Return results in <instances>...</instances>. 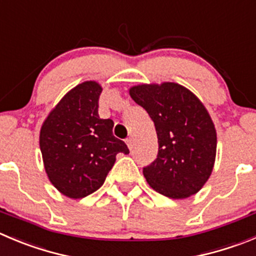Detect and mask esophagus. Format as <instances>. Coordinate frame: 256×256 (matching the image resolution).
<instances>
[{
	"label": "esophagus",
	"instance_id": "34e87169",
	"mask_svg": "<svg viewBox=\"0 0 256 256\" xmlns=\"http://www.w3.org/2000/svg\"><path fill=\"white\" fill-rule=\"evenodd\" d=\"M126 146H128V148H130V150H132L133 148V140L132 138H126Z\"/></svg>",
	"mask_w": 256,
	"mask_h": 256
}]
</instances>
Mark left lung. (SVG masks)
I'll return each instance as SVG.
<instances>
[{
  "label": "left lung",
  "instance_id": "obj_1",
  "mask_svg": "<svg viewBox=\"0 0 256 256\" xmlns=\"http://www.w3.org/2000/svg\"><path fill=\"white\" fill-rule=\"evenodd\" d=\"M130 94L147 110L157 132V158L143 168L150 186L170 198L197 194L212 172L218 144L204 104L176 82L136 85Z\"/></svg>",
  "mask_w": 256,
  "mask_h": 256
}]
</instances>
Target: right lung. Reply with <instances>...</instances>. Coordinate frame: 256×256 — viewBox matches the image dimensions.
I'll list each match as a JSON object with an SVG mask.
<instances>
[{"label":"right lung","mask_w":256,"mask_h":256,"mask_svg":"<svg viewBox=\"0 0 256 256\" xmlns=\"http://www.w3.org/2000/svg\"><path fill=\"white\" fill-rule=\"evenodd\" d=\"M102 86L84 82L72 88L44 122L40 150L51 184L70 198H82L106 181L123 140L113 136V120L98 114Z\"/></svg>","instance_id":"right-lung-1"}]
</instances>
